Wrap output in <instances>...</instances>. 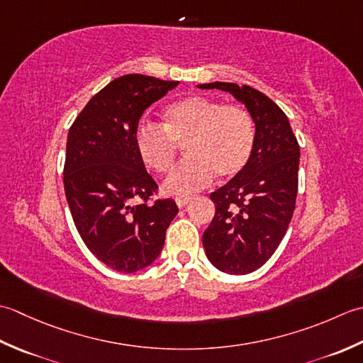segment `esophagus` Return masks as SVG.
Here are the masks:
<instances>
[{"mask_svg":"<svg viewBox=\"0 0 363 363\" xmlns=\"http://www.w3.org/2000/svg\"><path fill=\"white\" fill-rule=\"evenodd\" d=\"M191 202V197L189 196H180V197H175V203L179 208H183L184 205H188Z\"/></svg>","mask_w":363,"mask_h":363,"instance_id":"obj_1","label":"esophagus"}]
</instances>
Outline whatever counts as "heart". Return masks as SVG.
I'll list each match as a JSON object with an SVG mask.
<instances>
[{
  "label": "heart",
  "instance_id": "obj_1",
  "mask_svg": "<svg viewBox=\"0 0 363 363\" xmlns=\"http://www.w3.org/2000/svg\"><path fill=\"white\" fill-rule=\"evenodd\" d=\"M135 143L150 171L166 174L180 150L186 155L164 182L169 194L184 196L210 184L218 175L230 180L247 167L257 143V125L250 111L230 103L191 95L164 109V125L139 123Z\"/></svg>",
  "mask_w": 363,
  "mask_h": 363
}]
</instances>
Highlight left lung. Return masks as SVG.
<instances>
[{
  "label": "left lung",
  "instance_id": "obj_1",
  "mask_svg": "<svg viewBox=\"0 0 363 363\" xmlns=\"http://www.w3.org/2000/svg\"><path fill=\"white\" fill-rule=\"evenodd\" d=\"M199 87L230 92L255 119L252 158L240 175L210 194L216 213L202 236L206 257L218 269L247 274L269 260L290 225L298 196L299 144L284 111L263 92L219 81Z\"/></svg>",
  "mask_w": 363,
  "mask_h": 363
}]
</instances>
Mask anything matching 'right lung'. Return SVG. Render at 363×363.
I'll list each match as a JSON object with an SVG mask.
<instances>
[{"instance_id": "right-lung-1", "label": "right lung", "mask_w": 363, "mask_h": 363, "mask_svg": "<svg viewBox=\"0 0 363 363\" xmlns=\"http://www.w3.org/2000/svg\"><path fill=\"white\" fill-rule=\"evenodd\" d=\"M179 81L123 75L89 100L72 123L64 189L77 230L100 262L119 272L149 266L164 246L179 213L172 199H157L135 133L144 111Z\"/></svg>"}]
</instances>
